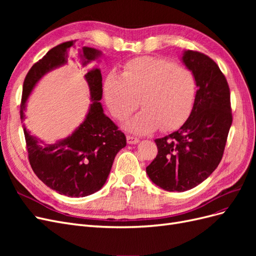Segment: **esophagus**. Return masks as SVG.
<instances>
[{
	"instance_id": "34e87169",
	"label": "esophagus",
	"mask_w": 256,
	"mask_h": 256,
	"mask_svg": "<svg viewBox=\"0 0 256 256\" xmlns=\"http://www.w3.org/2000/svg\"><path fill=\"white\" fill-rule=\"evenodd\" d=\"M127 143L128 144H136L138 143V138L132 136H127Z\"/></svg>"
}]
</instances>
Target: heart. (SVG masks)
<instances>
[{
  "mask_svg": "<svg viewBox=\"0 0 256 256\" xmlns=\"http://www.w3.org/2000/svg\"><path fill=\"white\" fill-rule=\"evenodd\" d=\"M104 98L111 113L126 118L140 104L143 109L125 124V129L146 134L158 127L174 129L189 116L194 104L196 82L189 69L161 58L143 56L129 60L122 74L106 76Z\"/></svg>",
  "mask_w": 256,
  "mask_h": 256,
  "instance_id": "heart-1",
  "label": "heart"
}]
</instances>
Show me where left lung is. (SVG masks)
Returning a JSON list of instances; mask_svg holds the SVG:
<instances>
[{
    "mask_svg": "<svg viewBox=\"0 0 256 256\" xmlns=\"http://www.w3.org/2000/svg\"><path fill=\"white\" fill-rule=\"evenodd\" d=\"M196 94L188 120L175 132L154 140L158 154L146 168L150 180L170 192L196 187L219 166L232 125L230 88L219 66L203 53L184 50Z\"/></svg>",
    "mask_w": 256,
    "mask_h": 256,
    "instance_id": "1",
    "label": "left lung"
}]
</instances>
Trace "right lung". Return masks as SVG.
I'll list each match as a JSON object with an SVG mask.
<instances>
[{
  "instance_id": "1",
  "label": "right lung",
  "mask_w": 256,
  "mask_h": 256,
  "mask_svg": "<svg viewBox=\"0 0 256 256\" xmlns=\"http://www.w3.org/2000/svg\"><path fill=\"white\" fill-rule=\"evenodd\" d=\"M74 42L52 48L32 66L22 90L20 106L21 122L26 118L30 95L44 74L67 64ZM102 52L83 47L79 60L83 67L98 60ZM90 88V104L84 120L72 134L47 143L30 134L23 124L30 166L37 177L52 190L70 198L88 196L104 187L109 177L114 158L126 146V136L104 113L102 76L98 68L84 76Z\"/></svg>"
}]
</instances>
